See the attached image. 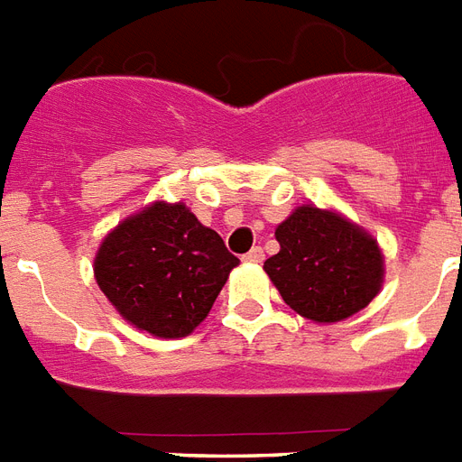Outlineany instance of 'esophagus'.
Listing matches in <instances>:
<instances>
[{
    "mask_svg": "<svg viewBox=\"0 0 462 462\" xmlns=\"http://www.w3.org/2000/svg\"><path fill=\"white\" fill-rule=\"evenodd\" d=\"M243 260L253 262V264H260V262L264 260V253H262V248H253L250 253L243 254Z\"/></svg>",
    "mask_w": 462,
    "mask_h": 462,
    "instance_id": "esophagus-1",
    "label": "esophagus"
}]
</instances>
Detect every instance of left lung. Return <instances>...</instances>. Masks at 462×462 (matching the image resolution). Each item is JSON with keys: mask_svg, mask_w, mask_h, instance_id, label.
I'll list each match as a JSON object with an SVG mask.
<instances>
[{"mask_svg": "<svg viewBox=\"0 0 462 462\" xmlns=\"http://www.w3.org/2000/svg\"><path fill=\"white\" fill-rule=\"evenodd\" d=\"M279 253L264 262L283 302L305 319H348L379 293L383 254L363 226L334 209L302 205L276 226Z\"/></svg>", "mask_w": 462, "mask_h": 462, "instance_id": "8db88e82", "label": "left lung"}]
</instances>
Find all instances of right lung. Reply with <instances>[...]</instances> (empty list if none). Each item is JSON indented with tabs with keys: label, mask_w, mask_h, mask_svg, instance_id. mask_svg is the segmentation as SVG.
Returning <instances> with one entry per match:
<instances>
[{
	"label": "right lung",
	"mask_w": 462,
	"mask_h": 462,
	"mask_svg": "<svg viewBox=\"0 0 462 462\" xmlns=\"http://www.w3.org/2000/svg\"><path fill=\"white\" fill-rule=\"evenodd\" d=\"M238 262L183 202L157 200L105 236L95 279L135 329L180 338L209 315Z\"/></svg>",
	"instance_id": "add662e5"
}]
</instances>
